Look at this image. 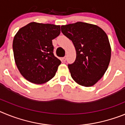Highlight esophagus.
Wrapping results in <instances>:
<instances>
[{
  "label": "esophagus",
  "instance_id": "1",
  "mask_svg": "<svg viewBox=\"0 0 125 125\" xmlns=\"http://www.w3.org/2000/svg\"><path fill=\"white\" fill-rule=\"evenodd\" d=\"M62 61H63V62H65L66 61V56H65V57H63L62 58Z\"/></svg>",
  "mask_w": 125,
  "mask_h": 125
}]
</instances>
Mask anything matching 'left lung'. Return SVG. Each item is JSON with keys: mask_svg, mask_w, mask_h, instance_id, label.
<instances>
[{"mask_svg": "<svg viewBox=\"0 0 125 125\" xmlns=\"http://www.w3.org/2000/svg\"><path fill=\"white\" fill-rule=\"evenodd\" d=\"M61 28L76 49V60L68 64L71 77L81 86H92L102 78L110 63L111 47L106 34L97 25L82 22Z\"/></svg>", "mask_w": 125, "mask_h": 125, "instance_id": "obj_1", "label": "left lung"}]
</instances>
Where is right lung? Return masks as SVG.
<instances>
[{
  "label": "right lung",
  "mask_w": 125,
  "mask_h": 125,
  "mask_svg": "<svg viewBox=\"0 0 125 125\" xmlns=\"http://www.w3.org/2000/svg\"><path fill=\"white\" fill-rule=\"evenodd\" d=\"M60 31V25L36 22L19 30L12 48L15 64L25 79L42 84L55 76L61 62L54 55L52 40Z\"/></svg>",
  "instance_id": "obj_1"
}]
</instances>
